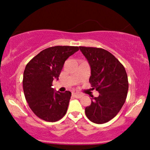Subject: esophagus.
Wrapping results in <instances>:
<instances>
[{"mask_svg":"<svg viewBox=\"0 0 150 150\" xmlns=\"http://www.w3.org/2000/svg\"><path fill=\"white\" fill-rule=\"evenodd\" d=\"M72 94H73V95L75 96L76 98H81L82 96H83V94H81V93L77 92H76V91H74V92H72Z\"/></svg>","mask_w":150,"mask_h":150,"instance_id":"1","label":"esophagus"}]
</instances>
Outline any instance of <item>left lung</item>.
<instances>
[{
  "label": "left lung",
  "instance_id": "1",
  "mask_svg": "<svg viewBox=\"0 0 150 150\" xmlns=\"http://www.w3.org/2000/svg\"><path fill=\"white\" fill-rule=\"evenodd\" d=\"M79 48L90 65L92 89L99 93V97H92L85 114L93 123L102 124L114 118L124 104L128 90V75L123 65L106 50Z\"/></svg>",
  "mask_w": 150,
  "mask_h": 150
}]
</instances>
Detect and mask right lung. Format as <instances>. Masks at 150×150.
<instances>
[{"label": "right lung", "mask_w": 150, "mask_h": 150, "mask_svg": "<svg viewBox=\"0 0 150 150\" xmlns=\"http://www.w3.org/2000/svg\"><path fill=\"white\" fill-rule=\"evenodd\" d=\"M79 50L77 46H56L43 50L27 63L23 74V90L29 106L36 116L56 122L65 116L71 92H55L54 79L58 80L65 61Z\"/></svg>", "instance_id": "add662e5"}]
</instances>
